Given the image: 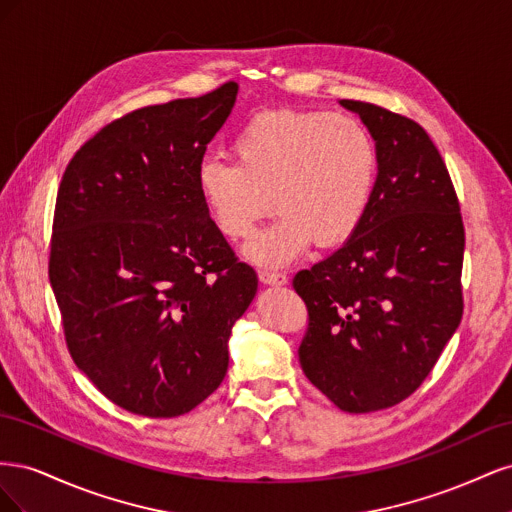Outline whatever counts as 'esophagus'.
I'll return each instance as SVG.
<instances>
[{
    "mask_svg": "<svg viewBox=\"0 0 512 512\" xmlns=\"http://www.w3.org/2000/svg\"><path fill=\"white\" fill-rule=\"evenodd\" d=\"M258 277L262 284H269V286H284L288 282L286 273L282 271H271V269H260L258 271Z\"/></svg>",
    "mask_w": 512,
    "mask_h": 512,
    "instance_id": "34e87169",
    "label": "esophagus"
}]
</instances>
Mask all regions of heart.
<instances>
[{"mask_svg":"<svg viewBox=\"0 0 512 512\" xmlns=\"http://www.w3.org/2000/svg\"><path fill=\"white\" fill-rule=\"evenodd\" d=\"M230 149L237 162H200L196 192L230 241L250 239L275 205L280 218L245 250L258 265H286L314 241L337 247L361 226L380 166L376 138L363 121L277 108L247 119Z\"/></svg>","mask_w":512,"mask_h":512,"instance_id":"heart-1","label":"heart"}]
</instances>
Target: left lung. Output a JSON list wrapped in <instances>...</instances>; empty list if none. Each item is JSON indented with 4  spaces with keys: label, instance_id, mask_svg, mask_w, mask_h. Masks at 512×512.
I'll use <instances>...</instances> for the list:
<instances>
[{
    "label": "left lung",
    "instance_id": "left-lung-1",
    "mask_svg": "<svg viewBox=\"0 0 512 512\" xmlns=\"http://www.w3.org/2000/svg\"><path fill=\"white\" fill-rule=\"evenodd\" d=\"M376 138L380 166L354 235L292 286L307 305V380L352 414L391 408L429 376L463 314L466 232L451 175L416 121L339 100Z\"/></svg>",
    "mask_w": 512,
    "mask_h": 512
}]
</instances>
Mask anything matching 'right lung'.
I'll return each instance as SVG.
<instances>
[{"label":"right lung","instance_id":"right-lung-1","mask_svg":"<svg viewBox=\"0 0 512 512\" xmlns=\"http://www.w3.org/2000/svg\"><path fill=\"white\" fill-rule=\"evenodd\" d=\"M239 85L104 126L61 177L49 280L72 359L132 414L173 418L218 389L228 337L256 297L196 192Z\"/></svg>","mask_w":512,"mask_h":512}]
</instances>
